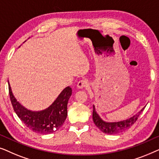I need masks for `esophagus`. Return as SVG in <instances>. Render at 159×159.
Returning <instances> with one entry per match:
<instances>
[{"mask_svg":"<svg viewBox=\"0 0 159 159\" xmlns=\"http://www.w3.org/2000/svg\"><path fill=\"white\" fill-rule=\"evenodd\" d=\"M89 85L88 81L86 80H82L78 82L77 83V88L79 89H82L83 88H85V87H88Z\"/></svg>","mask_w":159,"mask_h":159,"instance_id":"34e87169","label":"esophagus"}]
</instances>
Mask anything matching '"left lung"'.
<instances>
[{
    "label": "left lung",
    "instance_id": "8db88e82",
    "mask_svg": "<svg viewBox=\"0 0 159 159\" xmlns=\"http://www.w3.org/2000/svg\"><path fill=\"white\" fill-rule=\"evenodd\" d=\"M144 108H142L140 111H139L138 114L134 115L131 118L126 119V120L117 121V122H106V121L102 120L99 115L97 114L95 106H93V119L96 127L104 133L108 134H118L126 131V130L131 127L133 125V124H134V122L138 120V118L140 116L141 112L144 109Z\"/></svg>",
    "mask_w": 159,
    "mask_h": 159
}]
</instances>
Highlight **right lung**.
<instances>
[{"instance_id":"right-lung-1","label":"right lung","mask_w":159,"mask_h":159,"mask_svg":"<svg viewBox=\"0 0 159 159\" xmlns=\"http://www.w3.org/2000/svg\"><path fill=\"white\" fill-rule=\"evenodd\" d=\"M8 90L15 113L21 121L33 132L43 134H51L59 129L66 120L67 104L72 93L71 88L69 86L61 91L57 98L48 108L40 111H32L19 103L13 95L9 82Z\"/></svg>"}]
</instances>
